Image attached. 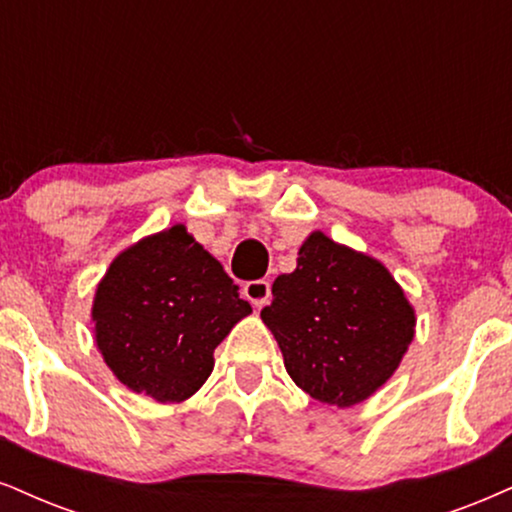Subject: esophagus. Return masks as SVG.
I'll use <instances>...</instances> for the list:
<instances>
[{"instance_id":"esophagus-1","label":"esophagus","mask_w":512,"mask_h":512,"mask_svg":"<svg viewBox=\"0 0 512 512\" xmlns=\"http://www.w3.org/2000/svg\"><path fill=\"white\" fill-rule=\"evenodd\" d=\"M244 296L254 304V308H263L270 301V282L254 280L244 285Z\"/></svg>"}]
</instances>
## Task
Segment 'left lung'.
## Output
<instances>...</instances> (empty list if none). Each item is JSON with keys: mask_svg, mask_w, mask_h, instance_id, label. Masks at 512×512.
Returning a JSON list of instances; mask_svg holds the SVG:
<instances>
[{"mask_svg": "<svg viewBox=\"0 0 512 512\" xmlns=\"http://www.w3.org/2000/svg\"><path fill=\"white\" fill-rule=\"evenodd\" d=\"M261 320L296 387L337 408L370 399L415 337V308L387 266L320 230L273 282Z\"/></svg>", "mask_w": 512, "mask_h": 512, "instance_id": "8db88e82", "label": "left lung"}]
</instances>
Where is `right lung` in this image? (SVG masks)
<instances>
[{"instance_id": "obj_1", "label": "right lung", "mask_w": 512, "mask_h": 512, "mask_svg": "<svg viewBox=\"0 0 512 512\" xmlns=\"http://www.w3.org/2000/svg\"><path fill=\"white\" fill-rule=\"evenodd\" d=\"M249 313L223 266L178 223L113 258L94 292V342L130 391L180 403L208 380L216 346Z\"/></svg>"}]
</instances>
